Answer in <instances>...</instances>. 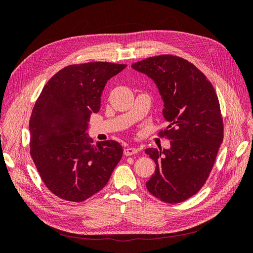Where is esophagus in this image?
I'll return each mask as SVG.
<instances>
[{
  "instance_id": "1",
  "label": "esophagus",
  "mask_w": 253,
  "mask_h": 253,
  "mask_svg": "<svg viewBox=\"0 0 253 253\" xmlns=\"http://www.w3.org/2000/svg\"><path fill=\"white\" fill-rule=\"evenodd\" d=\"M137 152H138V149H136V148H126V149H125V151H124L126 156L135 155Z\"/></svg>"
}]
</instances>
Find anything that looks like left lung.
<instances>
[{
    "mask_svg": "<svg viewBox=\"0 0 253 253\" xmlns=\"http://www.w3.org/2000/svg\"><path fill=\"white\" fill-rule=\"evenodd\" d=\"M132 67L155 82L169 124L159 134L171 140V148L145 150L156 165L147 189L162 202H185L205 185L223 142L217 95L195 65L177 56L150 57Z\"/></svg>",
    "mask_w": 253,
    "mask_h": 253,
    "instance_id": "1",
    "label": "left lung"
}]
</instances>
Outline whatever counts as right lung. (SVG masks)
<instances>
[{
    "mask_svg": "<svg viewBox=\"0 0 253 253\" xmlns=\"http://www.w3.org/2000/svg\"><path fill=\"white\" fill-rule=\"evenodd\" d=\"M126 64L68 65L45 84L29 120L30 155L45 186L68 202H83L102 190L124 150L119 142L93 144L89 117L100 110L102 90Z\"/></svg>",
    "mask_w": 253,
    "mask_h": 253,
    "instance_id": "right-lung-1",
    "label": "right lung"
}]
</instances>
